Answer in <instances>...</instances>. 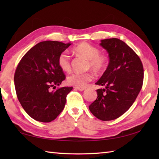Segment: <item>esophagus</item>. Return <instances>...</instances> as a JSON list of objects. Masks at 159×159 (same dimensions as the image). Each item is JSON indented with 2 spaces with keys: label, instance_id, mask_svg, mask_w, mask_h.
Segmentation results:
<instances>
[{
  "label": "esophagus",
  "instance_id": "34e87169",
  "mask_svg": "<svg viewBox=\"0 0 159 159\" xmlns=\"http://www.w3.org/2000/svg\"><path fill=\"white\" fill-rule=\"evenodd\" d=\"M74 88L75 89L79 90V91H83V90L85 89V87H74Z\"/></svg>",
  "mask_w": 159,
  "mask_h": 159
}]
</instances>
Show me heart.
<instances>
[{
  "label": "heart",
  "mask_w": 159,
  "mask_h": 159,
  "mask_svg": "<svg viewBox=\"0 0 159 159\" xmlns=\"http://www.w3.org/2000/svg\"><path fill=\"white\" fill-rule=\"evenodd\" d=\"M74 52L83 55L89 60V66L92 68L99 72L102 70L106 66L107 59L104 55L100 54L99 49L96 47L83 42L74 47ZM58 65L64 72H69L71 68L70 58L67 52L65 51L60 54L58 57ZM93 74L89 72H74L70 74L67 78V82L70 85L76 87H85L87 83L92 80Z\"/></svg>",
  "instance_id": "b5f03b06"
}]
</instances>
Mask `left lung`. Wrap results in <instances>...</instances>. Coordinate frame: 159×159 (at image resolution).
Returning <instances> with one entry per match:
<instances>
[{"label":"left lung","mask_w":159,"mask_h":159,"mask_svg":"<svg viewBox=\"0 0 159 159\" xmlns=\"http://www.w3.org/2000/svg\"><path fill=\"white\" fill-rule=\"evenodd\" d=\"M100 46L105 49L109 63L96 85L97 99L89 109L102 121L117 119L129 109L142 87L143 67L139 57L126 43L117 38L102 39Z\"/></svg>","instance_id":"left-lung-1"}]
</instances>
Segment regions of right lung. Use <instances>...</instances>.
<instances>
[{"label": "right lung", "instance_id": "right-lung-1", "mask_svg": "<svg viewBox=\"0 0 159 159\" xmlns=\"http://www.w3.org/2000/svg\"><path fill=\"white\" fill-rule=\"evenodd\" d=\"M72 44L56 41L38 43L20 61L14 74L16 92L26 113L42 122H50L63 110L72 87L56 88L65 80L58 65L61 53Z\"/></svg>", "mask_w": 159, "mask_h": 159}]
</instances>
